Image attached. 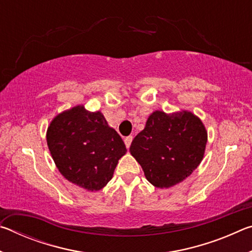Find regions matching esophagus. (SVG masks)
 Segmentation results:
<instances>
[{
    "label": "esophagus",
    "instance_id": "34e87169",
    "mask_svg": "<svg viewBox=\"0 0 252 252\" xmlns=\"http://www.w3.org/2000/svg\"><path fill=\"white\" fill-rule=\"evenodd\" d=\"M132 140H133V136H126V138L125 139V143H126V147L129 149L130 148V146H131V142H132Z\"/></svg>",
    "mask_w": 252,
    "mask_h": 252
}]
</instances>
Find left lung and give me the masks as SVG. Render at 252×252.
<instances>
[{
	"label": "left lung",
	"instance_id": "obj_1",
	"mask_svg": "<svg viewBox=\"0 0 252 252\" xmlns=\"http://www.w3.org/2000/svg\"><path fill=\"white\" fill-rule=\"evenodd\" d=\"M208 135L202 121L188 111H155L131 143L130 153L147 180L170 188L189 177L201 162Z\"/></svg>",
	"mask_w": 252,
	"mask_h": 252
}]
</instances>
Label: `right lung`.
Here are the masks:
<instances>
[{
	"mask_svg": "<svg viewBox=\"0 0 252 252\" xmlns=\"http://www.w3.org/2000/svg\"><path fill=\"white\" fill-rule=\"evenodd\" d=\"M46 142L59 171L70 182L97 191L113 177L126 148L100 111L76 105L58 114L46 131Z\"/></svg>",
	"mask_w": 252,
	"mask_h": 252,
	"instance_id": "add662e5",
	"label": "right lung"
}]
</instances>
